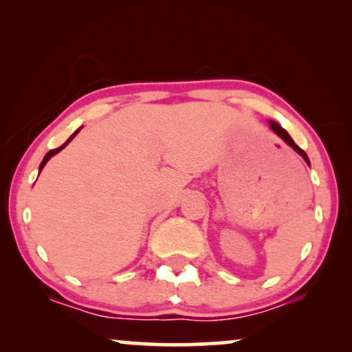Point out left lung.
Here are the masks:
<instances>
[{
    "label": "left lung",
    "instance_id": "8db88e82",
    "mask_svg": "<svg viewBox=\"0 0 352 352\" xmlns=\"http://www.w3.org/2000/svg\"><path fill=\"white\" fill-rule=\"evenodd\" d=\"M269 124H271V129H272V131H274V133H276L278 138H282V139H283V141H285V142L288 144V146H290V147L293 148V151H295V152H298V153H300V155H301L302 158H305V162L307 163V165H309V158H307V155H306V152H305V151H302V148H300V147H298V146H296V144H295V141H293V139L290 138V134H288V133L285 131V129H283V128L280 126V124H278L277 122H269Z\"/></svg>",
    "mask_w": 352,
    "mask_h": 352
}]
</instances>
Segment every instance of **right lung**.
<instances>
[{"mask_svg":"<svg viewBox=\"0 0 352 352\" xmlns=\"http://www.w3.org/2000/svg\"><path fill=\"white\" fill-rule=\"evenodd\" d=\"M80 129H81V128H80ZM80 129H76V131H75L74 134H72V136H70L69 139H67V141H65L64 144H62V146H60V147H57V148H52V151H50V152H47V153H46V155H45V158H43L41 165H40V171L43 170V166H45V165H46V163H47V160H50V158H51L52 155H56V153H57V152H60V151H62V148H64V147L67 146V144H69V142L72 141V139H74V138L76 136V134H78V131H80Z\"/></svg>","mask_w":352,"mask_h":352,"instance_id":"right-lung-1","label":"right lung"}]
</instances>
